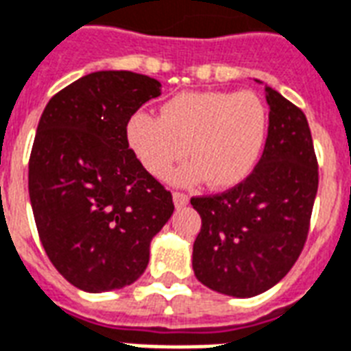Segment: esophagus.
I'll list each match as a JSON object with an SVG mask.
<instances>
[{
  "label": "esophagus",
  "mask_w": 351,
  "mask_h": 351,
  "mask_svg": "<svg viewBox=\"0 0 351 351\" xmlns=\"http://www.w3.org/2000/svg\"><path fill=\"white\" fill-rule=\"evenodd\" d=\"M173 204H176V207H185L189 204V196L185 192H173Z\"/></svg>",
  "instance_id": "esophagus-1"
}]
</instances>
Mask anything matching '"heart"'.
Here are the masks:
<instances>
[{
    "label": "heart",
    "mask_w": 351,
    "mask_h": 351,
    "mask_svg": "<svg viewBox=\"0 0 351 351\" xmlns=\"http://www.w3.org/2000/svg\"><path fill=\"white\" fill-rule=\"evenodd\" d=\"M128 142L154 178L165 179L189 155L192 162L173 183L205 178L213 189H229L259 162L268 135V107L254 92H181L160 107V116L136 112L128 122Z\"/></svg>",
    "instance_id": "obj_1"
}]
</instances>
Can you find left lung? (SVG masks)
I'll use <instances>...</instances> for the list:
<instances>
[{
	"mask_svg": "<svg viewBox=\"0 0 351 351\" xmlns=\"http://www.w3.org/2000/svg\"><path fill=\"white\" fill-rule=\"evenodd\" d=\"M265 94L268 135L257 166L229 191L191 199L202 216L194 274L228 296H257L285 278L305 246L318 191L307 118L278 90Z\"/></svg>",
	"mask_w": 351,
	"mask_h": 351,
	"instance_id": "1",
	"label": "left lung"
}]
</instances>
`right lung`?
<instances>
[{
  "label": "right lung",
  "mask_w": 351,
  "mask_h": 351,
  "mask_svg": "<svg viewBox=\"0 0 351 351\" xmlns=\"http://www.w3.org/2000/svg\"><path fill=\"white\" fill-rule=\"evenodd\" d=\"M157 96V79L94 72L57 92L40 116L29 157L36 231L57 272L81 291L135 283L173 213L172 192L146 172L125 133Z\"/></svg>",
  "instance_id": "1"
}]
</instances>
